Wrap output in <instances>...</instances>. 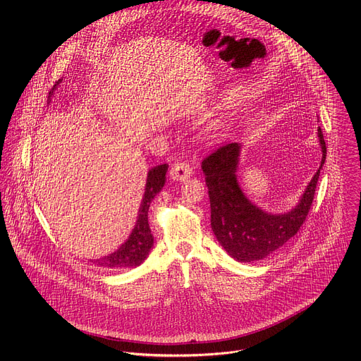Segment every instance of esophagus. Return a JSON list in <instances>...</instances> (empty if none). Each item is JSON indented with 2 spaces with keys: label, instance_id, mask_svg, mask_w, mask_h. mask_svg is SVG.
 I'll list each match as a JSON object with an SVG mask.
<instances>
[{
  "label": "esophagus",
  "instance_id": "34e87169",
  "mask_svg": "<svg viewBox=\"0 0 361 361\" xmlns=\"http://www.w3.org/2000/svg\"><path fill=\"white\" fill-rule=\"evenodd\" d=\"M192 174V167L187 161H177L170 169V177L177 181H184Z\"/></svg>",
  "mask_w": 361,
  "mask_h": 361
}]
</instances>
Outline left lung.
Here are the masks:
<instances>
[{"mask_svg": "<svg viewBox=\"0 0 361 361\" xmlns=\"http://www.w3.org/2000/svg\"><path fill=\"white\" fill-rule=\"evenodd\" d=\"M322 164L304 190L294 209L281 214H270L252 204L237 180L241 145L231 142L220 147L201 163L209 187L212 228L223 248L240 263L264 260L297 234L310 210L320 170L326 161V141L319 127Z\"/></svg>", "mask_w": 361, "mask_h": 361, "instance_id": "obj_1", "label": "left lung"}]
</instances>
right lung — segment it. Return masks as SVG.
I'll use <instances>...</instances> for the list:
<instances>
[{"label": "right lung", "instance_id": "right-lung-1", "mask_svg": "<svg viewBox=\"0 0 361 361\" xmlns=\"http://www.w3.org/2000/svg\"><path fill=\"white\" fill-rule=\"evenodd\" d=\"M63 82V78L59 80L54 87L51 88L49 95H48V104L51 102V98H53V94L59 88V85ZM169 170L167 164H161L157 167H152L148 174H147V183H145V191L142 195V201L138 210L137 221L135 226L121 247L109 254L101 257V259L97 260H90L92 264L97 267L102 269H111V270H124V269H134L140 266L145 259L147 255L154 244V237L149 230L148 224V210H149V204L152 198L156 197L161 188L166 184V173Z\"/></svg>", "mask_w": 361, "mask_h": 361}]
</instances>
